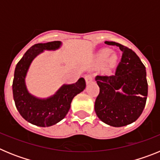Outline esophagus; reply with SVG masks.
Instances as JSON below:
<instances>
[{"label":"esophagus","mask_w":160,"mask_h":160,"mask_svg":"<svg viewBox=\"0 0 160 160\" xmlns=\"http://www.w3.org/2000/svg\"><path fill=\"white\" fill-rule=\"evenodd\" d=\"M85 79H86V82H87V84H89V83L92 82L93 80H94V77H93L92 74H87V75L85 77Z\"/></svg>","instance_id":"esophagus-1"}]
</instances>
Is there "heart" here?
Instances as JSON below:
<instances>
[{
  "label": "heart",
  "instance_id": "obj_1",
  "mask_svg": "<svg viewBox=\"0 0 160 160\" xmlns=\"http://www.w3.org/2000/svg\"><path fill=\"white\" fill-rule=\"evenodd\" d=\"M111 53V50L108 49H102V50H100V52L98 54V59L100 63H103L107 60V58H108V56ZM115 62H116V56H111V58L108 59L107 62V69H110V68L113 67L115 64Z\"/></svg>",
  "mask_w": 160,
  "mask_h": 160
}]
</instances>
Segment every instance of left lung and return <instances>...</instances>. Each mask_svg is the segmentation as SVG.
I'll return each instance as SVG.
<instances>
[{
  "label": "left lung",
  "instance_id": "left-lung-1",
  "mask_svg": "<svg viewBox=\"0 0 160 160\" xmlns=\"http://www.w3.org/2000/svg\"><path fill=\"white\" fill-rule=\"evenodd\" d=\"M105 43L118 46L122 55L114 74L96 76L99 94L94 111L103 122L120 128L136 121L145 107L148 91L146 68L132 49L114 42ZM121 88L123 94L118 92Z\"/></svg>",
  "mask_w": 160,
  "mask_h": 160
}]
</instances>
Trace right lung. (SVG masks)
<instances>
[{
  "label": "right lung",
  "instance_id": "add662e5",
  "mask_svg": "<svg viewBox=\"0 0 160 160\" xmlns=\"http://www.w3.org/2000/svg\"><path fill=\"white\" fill-rule=\"evenodd\" d=\"M60 46L59 41L35 44L26 51L15 68L12 82L15 105L20 114L27 122L38 127H49L63 119L70 110L73 97L86 88V81L81 78L74 84L64 85L47 99H39L28 92L25 78L32 59L44 49H56Z\"/></svg>",
  "mask_w": 160,
  "mask_h": 160
}]
</instances>
